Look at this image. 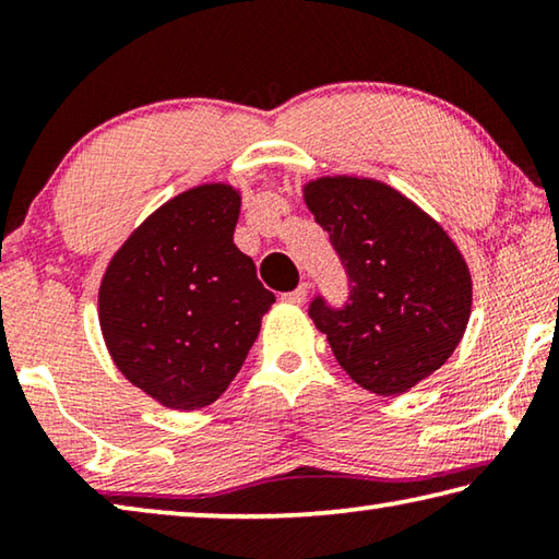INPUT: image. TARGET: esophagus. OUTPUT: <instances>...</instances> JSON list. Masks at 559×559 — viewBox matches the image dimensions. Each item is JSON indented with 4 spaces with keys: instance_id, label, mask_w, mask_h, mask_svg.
<instances>
[{
    "instance_id": "34e87169",
    "label": "esophagus",
    "mask_w": 559,
    "mask_h": 559,
    "mask_svg": "<svg viewBox=\"0 0 559 559\" xmlns=\"http://www.w3.org/2000/svg\"><path fill=\"white\" fill-rule=\"evenodd\" d=\"M306 296H308V283H300V286H298L296 290L283 293V300H286V302H293V306H300V302L306 300Z\"/></svg>"
}]
</instances>
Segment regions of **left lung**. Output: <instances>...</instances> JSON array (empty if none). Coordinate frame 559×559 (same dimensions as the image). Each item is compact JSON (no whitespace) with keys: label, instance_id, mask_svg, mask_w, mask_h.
Masks as SVG:
<instances>
[{"label":"left lung","instance_id":"left-lung-1","mask_svg":"<svg viewBox=\"0 0 559 559\" xmlns=\"http://www.w3.org/2000/svg\"><path fill=\"white\" fill-rule=\"evenodd\" d=\"M349 278L343 308L310 302L340 367L380 396H396L447 362L466 333L473 283L451 236L390 185L320 177L302 187Z\"/></svg>","mask_w":559,"mask_h":559}]
</instances>
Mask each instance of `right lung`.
Here are the masks:
<instances>
[{
    "label": "right lung",
    "instance_id": "right-lung-1",
    "mask_svg": "<svg viewBox=\"0 0 559 559\" xmlns=\"http://www.w3.org/2000/svg\"><path fill=\"white\" fill-rule=\"evenodd\" d=\"M239 210L231 185L187 189L128 236L100 281L98 318L112 362L167 409L219 400L276 302L236 249Z\"/></svg>",
    "mask_w": 559,
    "mask_h": 559
}]
</instances>
